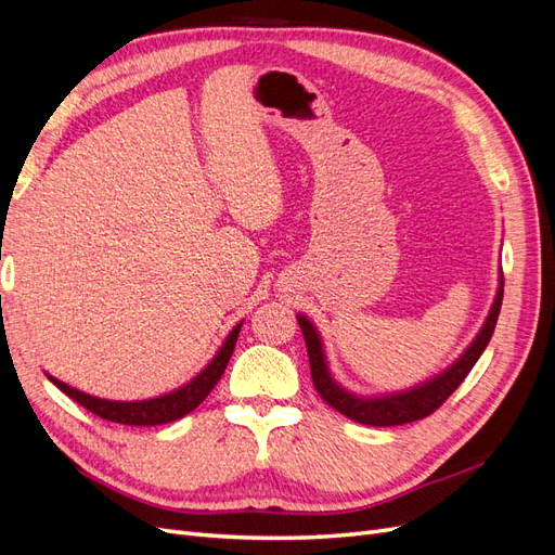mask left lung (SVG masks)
<instances>
[{
	"mask_svg": "<svg viewBox=\"0 0 555 555\" xmlns=\"http://www.w3.org/2000/svg\"><path fill=\"white\" fill-rule=\"evenodd\" d=\"M502 292H505V284H502V278H500V287H498L489 317H486V322H483L481 331L477 333V338L469 343V347L463 351L461 359H456V363H451L444 373L435 375L433 379H426L424 384L414 386V389L375 396V398L349 393L338 382L333 379V375L328 371V363H326L322 338H319V333L312 326L310 319L298 314V326H300V331H304V338H306L308 357H310V373H312L317 393L322 396L333 410H338L340 414L349 416L351 422H359L365 426H402V424L418 422V418L433 414L453 391L459 389L461 382L467 377V373L473 371V365L483 354V349H486V345H489L491 335L495 331V324H498Z\"/></svg>",
	"mask_w": 555,
	"mask_h": 555,
	"instance_id": "obj_1",
	"label": "left lung"
}]
</instances>
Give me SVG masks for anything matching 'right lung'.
<instances>
[{"label":"right lung","mask_w":555,"mask_h":555,"mask_svg":"<svg viewBox=\"0 0 555 555\" xmlns=\"http://www.w3.org/2000/svg\"><path fill=\"white\" fill-rule=\"evenodd\" d=\"M241 326H243V322L233 326V331L227 335V340L222 343L220 351H217L212 361L194 379H190L188 384L180 386V389H176L171 393H164V396L150 398V400H127V402L106 400V398L82 393V391L74 389V386L55 379L53 375H48V379L53 382L62 393L74 398L78 405L90 410L96 416L106 418V422L125 424V426L169 424V422H176V418H180L184 414H190L192 410H196L201 402L208 398V393L215 389V384L220 382V377L227 371V363L233 354V347H236Z\"/></svg>","instance_id":"1"}]
</instances>
